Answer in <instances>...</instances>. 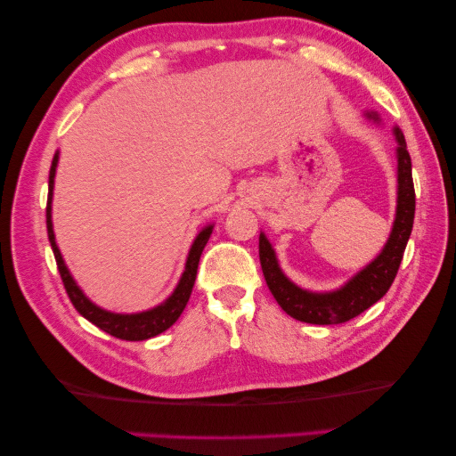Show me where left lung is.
I'll list each match as a JSON object with an SVG mask.
<instances>
[{"instance_id": "left-lung-1", "label": "left lung", "mask_w": 456, "mask_h": 456, "mask_svg": "<svg viewBox=\"0 0 456 456\" xmlns=\"http://www.w3.org/2000/svg\"><path fill=\"white\" fill-rule=\"evenodd\" d=\"M364 118L378 125L382 123L378 111H364ZM392 133L395 139V162H398V198H395V216L390 237L376 258L358 270L354 276L348 278L343 286L329 289V292H314V289L297 286L280 268L273 243L260 231L258 256L268 289L273 292L278 305L297 322L314 325L345 323L374 305L388 292L395 274H398L403 250L413 227L415 190L411 178V159L403 133L400 127H394Z\"/></svg>"}]
</instances>
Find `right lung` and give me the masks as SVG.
<instances>
[{"label":"right lung","mask_w":456,"mask_h":456,"mask_svg":"<svg viewBox=\"0 0 456 456\" xmlns=\"http://www.w3.org/2000/svg\"><path fill=\"white\" fill-rule=\"evenodd\" d=\"M56 167H58V151L53 159L51 172H48L46 231H48V240H51L53 253L56 258L58 273H61V278L64 282L66 294H68V297H70V302L74 304L76 309H78V314L88 319L90 323L100 327L105 333L123 338V341H147V338H151V337H157V335L164 333L168 327H172L178 322V317L182 315L183 307H186V304H188L193 282H196L200 256L203 253V247L208 245V240L211 237L213 223L200 229V233L196 235V239H193L178 284L172 289V294L164 299V302H160L159 305H154L151 309H144V312H137V314L110 312V309H103L98 304H94L92 299L84 294V289L78 286V282H76L74 276L70 274V270H68L64 258L61 255V248H58V245H56L54 227H53V191H54Z\"/></svg>","instance_id":"right-lung-1"}]
</instances>
